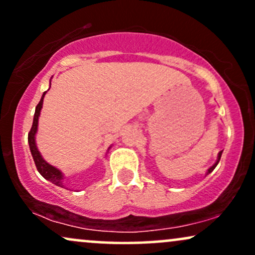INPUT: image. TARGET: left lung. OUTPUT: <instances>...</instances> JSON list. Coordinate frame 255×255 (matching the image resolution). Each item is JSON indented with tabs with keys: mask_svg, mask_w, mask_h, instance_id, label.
<instances>
[{
	"mask_svg": "<svg viewBox=\"0 0 255 255\" xmlns=\"http://www.w3.org/2000/svg\"><path fill=\"white\" fill-rule=\"evenodd\" d=\"M222 152H223V151H221V152H219V153H218V157H217V160H216V163H215V164H213V165L211 166V168H210V169H209V170H207V172H206V175H209V174H210V172H212V171H213V169H215V168H216V166H217V164H218V163H219V159H221V156H222Z\"/></svg>",
	"mask_w": 255,
	"mask_h": 255,
	"instance_id": "8db88e82",
	"label": "left lung"
}]
</instances>
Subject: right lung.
I'll return each instance as SVG.
<instances>
[{
	"label": "right lung",
	"instance_id": "add662e5",
	"mask_svg": "<svg viewBox=\"0 0 255 255\" xmlns=\"http://www.w3.org/2000/svg\"><path fill=\"white\" fill-rule=\"evenodd\" d=\"M51 85V84H50ZM46 91L43 93L42 98H40V102L38 103V105L36 107V111H34V116H33V124H32L31 130L28 133V145H30V150H31V154L33 157L34 160V164L37 166V170L39 171V174L45 178V180L50 181L51 183L56 184L58 187H63L66 188L63 182V174L62 171L58 170L57 168L52 166L49 164L48 162L44 160V158L40 154V152L38 151L37 145H36V133L38 129V119H39L40 115V110L43 108V99L44 96H45Z\"/></svg>",
	"mask_w": 255,
	"mask_h": 255
}]
</instances>
